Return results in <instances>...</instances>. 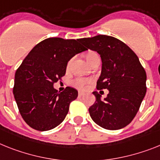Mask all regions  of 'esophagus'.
<instances>
[{
  "instance_id": "34e87169",
  "label": "esophagus",
  "mask_w": 160,
  "mask_h": 160,
  "mask_svg": "<svg viewBox=\"0 0 160 160\" xmlns=\"http://www.w3.org/2000/svg\"><path fill=\"white\" fill-rule=\"evenodd\" d=\"M79 97L80 98H81V97H84V92H79Z\"/></svg>"
}]
</instances>
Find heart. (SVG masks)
<instances>
[{
    "instance_id": "heart-1",
    "label": "heart",
    "mask_w": 160,
    "mask_h": 160,
    "mask_svg": "<svg viewBox=\"0 0 160 160\" xmlns=\"http://www.w3.org/2000/svg\"><path fill=\"white\" fill-rule=\"evenodd\" d=\"M98 57H99L98 54L96 52H94V51H88V53L85 54V58H86L87 62H88L89 64H90L91 62H92ZM71 62H72L71 60L68 62V68L70 67ZM91 82H92V80L89 79V78L80 77V78H76V80H74L73 82H72V84H73L74 86L76 87V88L80 89V90H84V89L88 87V84H90Z\"/></svg>"
}]
</instances>
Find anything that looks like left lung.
Returning a JSON list of instances; mask_svg holds the SVG:
<instances>
[{"label": "left lung", "instance_id": "obj_1", "mask_svg": "<svg viewBox=\"0 0 160 160\" xmlns=\"http://www.w3.org/2000/svg\"><path fill=\"white\" fill-rule=\"evenodd\" d=\"M79 41L100 54L102 66L97 88L109 90L104 100L97 91L92 92L96 101L88 109L91 118L106 129L124 128L135 117L146 95V71L136 53L115 37L98 35Z\"/></svg>", "mask_w": 160, "mask_h": 160}]
</instances>
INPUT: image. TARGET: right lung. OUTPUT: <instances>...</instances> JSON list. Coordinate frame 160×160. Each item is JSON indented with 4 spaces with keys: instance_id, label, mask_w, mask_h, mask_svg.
Listing matches in <instances>:
<instances>
[{
    "instance_id": "obj_1",
    "label": "right lung",
    "mask_w": 160,
    "mask_h": 160,
    "mask_svg": "<svg viewBox=\"0 0 160 160\" xmlns=\"http://www.w3.org/2000/svg\"><path fill=\"white\" fill-rule=\"evenodd\" d=\"M86 49L79 39L52 37L38 43L22 61L15 72L13 92L22 119L31 128L47 131L63 121L78 91L67 87L58 92L53 84L65 76L68 61Z\"/></svg>"
}]
</instances>
